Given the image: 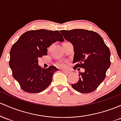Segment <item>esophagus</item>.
I'll list each match as a JSON object with an SVG mask.
<instances>
[{
	"label": "esophagus",
	"instance_id": "obj_1",
	"mask_svg": "<svg viewBox=\"0 0 121 121\" xmlns=\"http://www.w3.org/2000/svg\"><path fill=\"white\" fill-rule=\"evenodd\" d=\"M62 71L64 72V73H66V74H69V73H70L69 71H66V70H62Z\"/></svg>",
	"mask_w": 121,
	"mask_h": 121
}]
</instances>
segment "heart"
Wrapping results in <instances>:
<instances>
[{"label": "heart", "mask_w": 121, "mask_h": 121, "mask_svg": "<svg viewBox=\"0 0 121 121\" xmlns=\"http://www.w3.org/2000/svg\"><path fill=\"white\" fill-rule=\"evenodd\" d=\"M68 65H69V63H68L67 61H66V60L62 61V62H59V63L57 64L58 67H60L62 69H67L68 67Z\"/></svg>", "instance_id": "heart-1"}]
</instances>
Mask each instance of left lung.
<instances>
[{
	"mask_svg": "<svg viewBox=\"0 0 121 121\" xmlns=\"http://www.w3.org/2000/svg\"><path fill=\"white\" fill-rule=\"evenodd\" d=\"M63 37L73 45L74 69L85 70L79 73V81L71 86L81 93L94 91L104 81L110 66V51L101 35L84 29L60 31Z\"/></svg>",
	"mask_w": 121,
	"mask_h": 121,
	"instance_id": "8db88e82",
	"label": "left lung"
}]
</instances>
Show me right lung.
Wrapping results in <instances>:
<instances>
[{"instance_id":"1","label":"right lung","mask_w":121,"mask_h":121,"mask_svg":"<svg viewBox=\"0 0 121 121\" xmlns=\"http://www.w3.org/2000/svg\"><path fill=\"white\" fill-rule=\"evenodd\" d=\"M63 40L59 31L40 29L24 32L13 44L9 65L23 90L38 93L49 86L58 69L54 66L42 69L38 65V58L47 55V48L52 43Z\"/></svg>"}]
</instances>
